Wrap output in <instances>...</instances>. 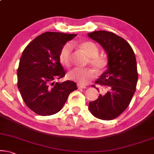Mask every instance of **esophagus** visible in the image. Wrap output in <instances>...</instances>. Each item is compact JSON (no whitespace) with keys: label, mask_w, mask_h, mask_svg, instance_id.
Here are the masks:
<instances>
[{"label":"esophagus","mask_w":154,"mask_h":154,"mask_svg":"<svg viewBox=\"0 0 154 154\" xmlns=\"http://www.w3.org/2000/svg\"><path fill=\"white\" fill-rule=\"evenodd\" d=\"M77 87H78V89H87V87H86V86L80 85H77Z\"/></svg>","instance_id":"obj_1"}]
</instances>
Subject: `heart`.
I'll return each mask as SVG.
<instances>
[{
	"instance_id": "1",
	"label": "heart",
	"mask_w": 154,
	"mask_h": 154,
	"mask_svg": "<svg viewBox=\"0 0 154 154\" xmlns=\"http://www.w3.org/2000/svg\"><path fill=\"white\" fill-rule=\"evenodd\" d=\"M79 46L89 57V62L98 72H103L107 67L108 61L105 58L98 56V48L94 42L90 41L82 42ZM73 46L71 43H66L60 49L59 59L60 63L66 67H69L72 63ZM67 77L79 85H87L95 77V72L90 68L75 67L67 74Z\"/></svg>"
}]
</instances>
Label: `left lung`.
I'll use <instances>...</instances> for the list:
<instances>
[{"label": "left lung", "mask_w": 154, "mask_h": 154, "mask_svg": "<svg viewBox=\"0 0 154 154\" xmlns=\"http://www.w3.org/2000/svg\"><path fill=\"white\" fill-rule=\"evenodd\" d=\"M87 35L101 45L108 57L107 69L95 82L105 90L89 102V111L97 118L112 120L128 107L136 90L138 73L134 53L124 38L112 32L96 31ZM91 87L98 91L94 85Z\"/></svg>", "instance_id": "1"}]
</instances>
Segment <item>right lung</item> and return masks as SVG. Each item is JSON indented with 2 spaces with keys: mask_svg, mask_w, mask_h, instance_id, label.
Segmentation results:
<instances>
[{
  "mask_svg": "<svg viewBox=\"0 0 154 154\" xmlns=\"http://www.w3.org/2000/svg\"><path fill=\"white\" fill-rule=\"evenodd\" d=\"M75 34L44 33L24 48L17 69V87L29 108L39 116H51L62 109L71 92L77 89L72 81L56 82L65 75L59 53Z\"/></svg>",
  "mask_w": 154,
  "mask_h": 154,
  "instance_id": "right-lung-1",
  "label": "right lung"
}]
</instances>
